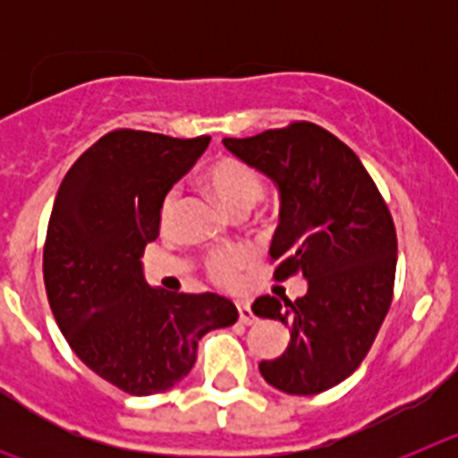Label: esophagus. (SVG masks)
Returning a JSON list of instances; mask_svg holds the SVG:
<instances>
[{
	"label": "esophagus",
	"instance_id": "obj_1",
	"mask_svg": "<svg viewBox=\"0 0 458 458\" xmlns=\"http://www.w3.org/2000/svg\"><path fill=\"white\" fill-rule=\"evenodd\" d=\"M238 318H241V323H245V326H250V323L257 321L252 307H250L248 302H238Z\"/></svg>",
	"mask_w": 458,
	"mask_h": 458
}]
</instances>
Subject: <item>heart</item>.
I'll return each mask as SVG.
<instances>
[{"instance_id":"heart-1","label":"heart","mask_w":458,"mask_h":458,"mask_svg":"<svg viewBox=\"0 0 458 458\" xmlns=\"http://www.w3.org/2000/svg\"><path fill=\"white\" fill-rule=\"evenodd\" d=\"M206 183L213 190L220 204L225 206L229 213H250L259 201L264 199V181L248 167L245 163L236 160V157H220L210 165L206 172ZM179 206V190H169L163 199V208H160V217L163 225H169ZM252 261V254L245 250H233V252H216L208 259V273L216 282L229 284L241 270L242 266H248Z\"/></svg>"}]
</instances>
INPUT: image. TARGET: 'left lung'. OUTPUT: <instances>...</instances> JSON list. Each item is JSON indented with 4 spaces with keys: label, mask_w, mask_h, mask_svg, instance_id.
<instances>
[{
    "label": "left lung",
    "mask_w": 458,
    "mask_h": 458,
    "mask_svg": "<svg viewBox=\"0 0 458 458\" xmlns=\"http://www.w3.org/2000/svg\"><path fill=\"white\" fill-rule=\"evenodd\" d=\"M226 151L266 174L279 192L270 242L273 277L301 273L307 293L291 302L261 295L252 311L291 330L286 351L259 362L286 394H318L349 378L369 353L392 302L396 232L365 165L333 132L310 121L222 140Z\"/></svg>",
    "instance_id": "obj_1"
}]
</instances>
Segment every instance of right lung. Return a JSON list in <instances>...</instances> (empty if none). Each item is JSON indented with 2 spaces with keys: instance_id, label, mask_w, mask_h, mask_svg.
Wrapping results in <instances>:
<instances>
[{
  "instance_id": "add662e5",
  "label": "right lung",
  "mask_w": 458,
  "mask_h": 458,
  "mask_svg": "<svg viewBox=\"0 0 458 458\" xmlns=\"http://www.w3.org/2000/svg\"><path fill=\"white\" fill-rule=\"evenodd\" d=\"M208 141L107 132L68 169L52 206L43 277L56 326L89 369L128 394L176 386L199 339L238 318L225 295L165 293L141 270L165 194Z\"/></svg>"
}]
</instances>
